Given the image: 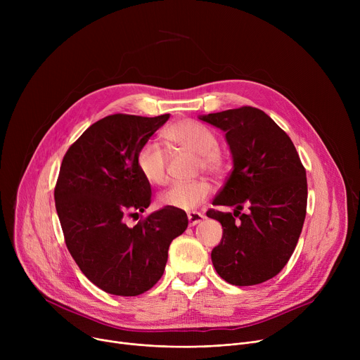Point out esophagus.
<instances>
[{"label":"esophagus","mask_w":360,"mask_h":360,"mask_svg":"<svg viewBox=\"0 0 360 360\" xmlns=\"http://www.w3.org/2000/svg\"><path fill=\"white\" fill-rule=\"evenodd\" d=\"M204 219H205V216L201 214V213H198V212L188 213V221H190V226H195V224H198L200 221H202Z\"/></svg>","instance_id":"esophagus-1"}]
</instances>
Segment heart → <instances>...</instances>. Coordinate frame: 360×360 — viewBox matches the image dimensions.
Returning <instances> with one entry per match:
<instances>
[{
    "mask_svg": "<svg viewBox=\"0 0 360 360\" xmlns=\"http://www.w3.org/2000/svg\"><path fill=\"white\" fill-rule=\"evenodd\" d=\"M165 139L174 146L190 150L198 156V169L205 174L220 176L228 169L229 160L224 151L219 148L216 131L195 120H181L165 131ZM137 167L143 178L153 185H165L167 181L166 150L155 141L144 143L137 151ZM212 185L204 181L179 182L160 194L159 202L163 207L190 212L197 209L212 195Z\"/></svg>",
    "mask_w": 360,
    "mask_h": 360,
    "instance_id": "obj_1",
    "label": "heart"
}]
</instances>
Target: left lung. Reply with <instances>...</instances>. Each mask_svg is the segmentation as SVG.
Masks as SVG:
<instances>
[{
    "mask_svg": "<svg viewBox=\"0 0 360 360\" xmlns=\"http://www.w3.org/2000/svg\"><path fill=\"white\" fill-rule=\"evenodd\" d=\"M200 120L226 132L233 159L213 200L235 207L233 214L207 212L223 228L213 266L231 285H259L277 276L296 248L307 216V170L290 137L261 109L242 106ZM243 203L250 205L247 215L240 213Z\"/></svg>",
    "mask_w": 360,
    "mask_h": 360,
    "instance_id": "1",
    "label": "left lung"
}]
</instances>
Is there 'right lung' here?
Returning a JSON list of instances; mask_svg holds the SVG:
<instances>
[{
	"label": "right lung",
	"instance_id": "1",
	"mask_svg": "<svg viewBox=\"0 0 360 360\" xmlns=\"http://www.w3.org/2000/svg\"><path fill=\"white\" fill-rule=\"evenodd\" d=\"M169 120L115 113L90 125L71 144L55 185V207L65 245L83 274L106 293L137 296L163 276L169 245L188 226L186 213L165 207L136 226L151 188L137 151Z\"/></svg>",
	"mask_w": 360,
	"mask_h": 360
}]
</instances>
